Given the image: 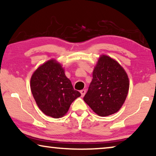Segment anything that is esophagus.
<instances>
[{
    "label": "esophagus",
    "instance_id": "obj_1",
    "mask_svg": "<svg viewBox=\"0 0 156 156\" xmlns=\"http://www.w3.org/2000/svg\"><path fill=\"white\" fill-rule=\"evenodd\" d=\"M80 93H81V95H82V97H84L85 94H86V90H84V89H82V90L80 91Z\"/></svg>",
    "mask_w": 156,
    "mask_h": 156
}]
</instances>
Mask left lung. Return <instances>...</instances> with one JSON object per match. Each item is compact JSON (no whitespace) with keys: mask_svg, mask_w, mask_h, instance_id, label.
I'll list each match as a JSON object with an SVG mask.
<instances>
[{"mask_svg":"<svg viewBox=\"0 0 156 156\" xmlns=\"http://www.w3.org/2000/svg\"><path fill=\"white\" fill-rule=\"evenodd\" d=\"M129 89V78L123 67L110 57L102 55L84 101L99 116H109L120 109Z\"/></svg>","mask_w":156,"mask_h":156,"instance_id":"left-lung-1","label":"left lung"}]
</instances>
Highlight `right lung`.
<instances>
[{"instance_id": "1", "label": "right lung", "mask_w": 156, "mask_h": 156, "mask_svg": "<svg viewBox=\"0 0 156 156\" xmlns=\"http://www.w3.org/2000/svg\"><path fill=\"white\" fill-rule=\"evenodd\" d=\"M30 89L40 109L55 119L67 114L71 104L81 96L65 76L62 65L55 59L36 69L32 75Z\"/></svg>"}]
</instances>
